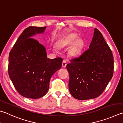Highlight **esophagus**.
<instances>
[{
    "label": "esophagus",
    "instance_id": "1",
    "mask_svg": "<svg viewBox=\"0 0 123 123\" xmlns=\"http://www.w3.org/2000/svg\"><path fill=\"white\" fill-rule=\"evenodd\" d=\"M66 65H67L66 62L64 60V61H62V67H63V68H65V67L66 66Z\"/></svg>",
    "mask_w": 123,
    "mask_h": 123
}]
</instances>
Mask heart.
Wrapping results in <instances>:
<instances>
[{
  "instance_id": "obj_1",
  "label": "heart",
  "mask_w": 123,
  "mask_h": 123,
  "mask_svg": "<svg viewBox=\"0 0 123 123\" xmlns=\"http://www.w3.org/2000/svg\"><path fill=\"white\" fill-rule=\"evenodd\" d=\"M76 38H77L76 35L74 34H72L68 38L59 41L57 44V47L59 49H62L67 47V46L72 44ZM82 47L83 43L82 41H81L80 40H78L73 44L72 49V54L74 55H78L80 52Z\"/></svg>"
}]
</instances>
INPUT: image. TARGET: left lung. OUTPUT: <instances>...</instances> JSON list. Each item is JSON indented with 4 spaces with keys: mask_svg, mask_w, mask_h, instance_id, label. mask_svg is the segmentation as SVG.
I'll return each mask as SVG.
<instances>
[{
    "mask_svg": "<svg viewBox=\"0 0 123 123\" xmlns=\"http://www.w3.org/2000/svg\"><path fill=\"white\" fill-rule=\"evenodd\" d=\"M66 65L69 91L80 100L95 98L105 90L113 73L112 51L102 34L95 28L89 48Z\"/></svg>",
    "mask_w": 123,
    "mask_h": 123,
    "instance_id": "obj_1",
    "label": "left lung"
}]
</instances>
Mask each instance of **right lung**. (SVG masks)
<instances>
[{
	"instance_id": "add662e5",
	"label": "right lung",
	"mask_w": 123,
	"mask_h": 123,
	"mask_svg": "<svg viewBox=\"0 0 123 123\" xmlns=\"http://www.w3.org/2000/svg\"><path fill=\"white\" fill-rule=\"evenodd\" d=\"M46 28H25L9 55V76L15 88L25 98L37 99L45 95L51 78L62 68V58H48L45 47L32 38L44 33Z\"/></svg>"
}]
</instances>
